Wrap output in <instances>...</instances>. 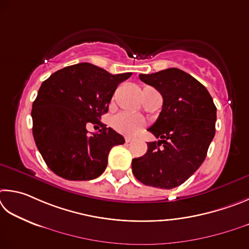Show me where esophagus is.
I'll return each mask as SVG.
<instances>
[{"instance_id": "34e87169", "label": "esophagus", "mask_w": 249, "mask_h": 249, "mask_svg": "<svg viewBox=\"0 0 249 249\" xmlns=\"http://www.w3.org/2000/svg\"><path fill=\"white\" fill-rule=\"evenodd\" d=\"M124 140H125V142H127V143H130V142H131V141L133 140V139L130 138V137H125Z\"/></svg>"}]
</instances>
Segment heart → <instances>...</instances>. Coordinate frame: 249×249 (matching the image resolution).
<instances>
[{
	"label": "heart",
	"mask_w": 249,
	"mask_h": 249,
	"mask_svg": "<svg viewBox=\"0 0 249 249\" xmlns=\"http://www.w3.org/2000/svg\"><path fill=\"white\" fill-rule=\"evenodd\" d=\"M112 128L124 136H136L145 127V121L129 112H121L112 118Z\"/></svg>",
	"instance_id": "1"
}]
</instances>
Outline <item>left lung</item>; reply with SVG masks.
<instances>
[{
    "label": "left lung",
    "instance_id": "1",
    "mask_svg": "<svg viewBox=\"0 0 249 249\" xmlns=\"http://www.w3.org/2000/svg\"><path fill=\"white\" fill-rule=\"evenodd\" d=\"M139 77L160 91L163 107L147 129L160 140L147 143L146 153L132 160L133 175L146 186L175 188L206 159L215 134L216 107L206 87L179 69Z\"/></svg>",
    "mask_w": 249,
    "mask_h": 249
}]
</instances>
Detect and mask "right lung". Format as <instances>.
<instances>
[{"label": "right lung", "mask_w": 249, "mask_h": 249, "mask_svg": "<svg viewBox=\"0 0 249 249\" xmlns=\"http://www.w3.org/2000/svg\"><path fill=\"white\" fill-rule=\"evenodd\" d=\"M132 73L110 74L90 63L70 65L42 83L33 103V136L55 175L68 180H90L102 175L111 147L124 139L100 122L119 83ZM89 123L102 127L88 136Z\"/></svg>", "instance_id": "obj_1"}]
</instances>
